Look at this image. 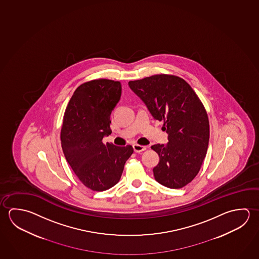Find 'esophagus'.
I'll list each match as a JSON object with an SVG mask.
<instances>
[{
  "mask_svg": "<svg viewBox=\"0 0 259 259\" xmlns=\"http://www.w3.org/2000/svg\"><path fill=\"white\" fill-rule=\"evenodd\" d=\"M133 148H134L136 153H141V152H143V151L146 150V147H145V146L140 145H133Z\"/></svg>",
  "mask_w": 259,
  "mask_h": 259,
  "instance_id": "34e87169",
  "label": "esophagus"
}]
</instances>
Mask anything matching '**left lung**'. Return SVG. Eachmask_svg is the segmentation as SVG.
<instances>
[{
  "mask_svg": "<svg viewBox=\"0 0 259 259\" xmlns=\"http://www.w3.org/2000/svg\"><path fill=\"white\" fill-rule=\"evenodd\" d=\"M128 84L168 134L166 145L151 146L160 157L154 168L155 180L172 189L186 186L199 172L208 147L209 120L203 103L183 78L172 74H154Z\"/></svg>",
  "mask_w": 259,
  "mask_h": 259,
  "instance_id": "1",
  "label": "left lung"
}]
</instances>
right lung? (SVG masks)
Segmentation results:
<instances>
[{
	"mask_svg": "<svg viewBox=\"0 0 259 259\" xmlns=\"http://www.w3.org/2000/svg\"><path fill=\"white\" fill-rule=\"evenodd\" d=\"M121 83L96 79L76 88L65 109L61 129L64 156L79 180L91 190H107L118 183L131 145L103 142L112 133L110 116L120 100Z\"/></svg>",
	"mask_w": 259,
	"mask_h": 259,
	"instance_id": "add662e5",
	"label": "right lung"
}]
</instances>
